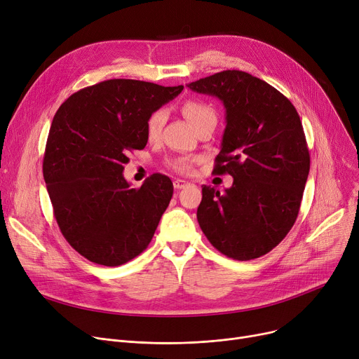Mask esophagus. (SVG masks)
Listing matches in <instances>:
<instances>
[{"instance_id":"obj_1","label":"esophagus","mask_w":359,"mask_h":359,"mask_svg":"<svg viewBox=\"0 0 359 359\" xmlns=\"http://www.w3.org/2000/svg\"><path fill=\"white\" fill-rule=\"evenodd\" d=\"M189 184V182H186V180H182V179H175L173 180V186H175V189H184V187Z\"/></svg>"}]
</instances>
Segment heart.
<instances>
[{
	"label": "heart",
	"instance_id": "b5f03b06",
	"mask_svg": "<svg viewBox=\"0 0 359 359\" xmlns=\"http://www.w3.org/2000/svg\"><path fill=\"white\" fill-rule=\"evenodd\" d=\"M182 111L184 118L189 121L194 128L196 129L201 123L206 122V121H217V115H215V110L203 102L199 100H187L183 103L182 106ZM165 121V113L164 110L158 109L156 111H153L149 115L148 121H147V126H145V132H147V137L148 140H157L160 137V132L163 129ZM192 160L189 158H176L173 161H170L168 165L172 167L173 170L179 173L187 175L192 172Z\"/></svg>",
	"mask_w": 359,
	"mask_h": 359
}]
</instances>
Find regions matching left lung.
Listing matches in <instances>:
<instances>
[{"label":"left lung","instance_id":"left-lung-1","mask_svg":"<svg viewBox=\"0 0 359 359\" xmlns=\"http://www.w3.org/2000/svg\"><path fill=\"white\" fill-rule=\"evenodd\" d=\"M187 87L222 102L227 126L214 173L234 177L224 194L203 184L201 230L227 257L243 262L266 255L292 229L310 172L298 111L275 87L238 69Z\"/></svg>","mask_w":359,"mask_h":359}]
</instances>
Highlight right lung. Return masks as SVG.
<instances>
[{"mask_svg": "<svg viewBox=\"0 0 359 359\" xmlns=\"http://www.w3.org/2000/svg\"><path fill=\"white\" fill-rule=\"evenodd\" d=\"M115 79L79 90L56 110L43 156V177L58 227L93 263L119 266L142 253L173 196L167 176L151 175L130 189L122 172L142 149L149 115L180 94Z\"/></svg>", "mask_w": 359, "mask_h": 359, "instance_id": "1", "label": "right lung"}]
</instances>
